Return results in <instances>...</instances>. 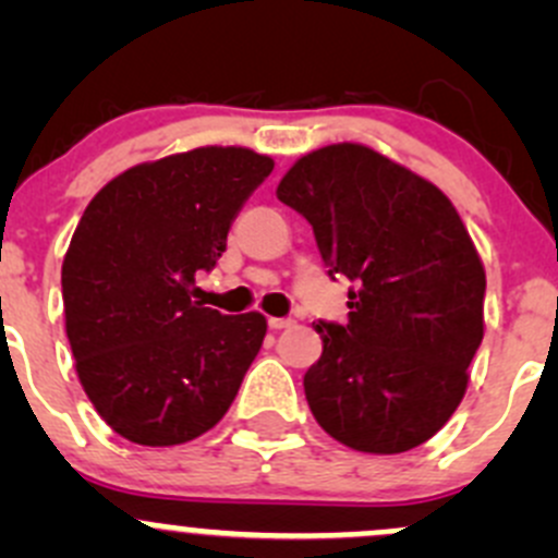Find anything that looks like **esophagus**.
<instances>
[{
    "label": "esophagus",
    "mask_w": 558,
    "mask_h": 558,
    "mask_svg": "<svg viewBox=\"0 0 558 558\" xmlns=\"http://www.w3.org/2000/svg\"><path fill=\"white\" fill-rule=\"evenodd\" d=\"M267 324H269V329L278 331V329H289V326H294V320H291V318H269Z\"/></svg>",
    "instance_id": "esophagus-1"
}]
</instances>
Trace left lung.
Returning <instances> with one entry per match:
<instances>
[{"instance_id":"obj_1","label":"left lung","mask_w":558,"mask_h":558,"mask_svg":"<svg viewBox=\"0 0 558 558\" xmlns=\"http://www.w3.org/2000/svg\"><path fill=\"white\" fill-rule=\"evenodd\" d=\"M278 199L313 227L329 275L353 283L348 324L318 320L305 397L326 435L404 453L446 426L483 340L486 272L435 183L356 143L302 156Z\"/></svg>"}]
</instances>
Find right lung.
<instances>
[{"mask_svg": "<svg viewBox=\"0 0 558 558\" xmlns=\"http://www.w3.org/2000/svg\"><path fill=\"white\" fill-rule=\"evenodd\" d=\"M269 156L207 145L121 172L88 202L61 264L77 378L129 442L180 446L223 418L267 335L262 313L191 302Z\"/></svg>", "mask_w": 558, "mask_h": 558, "instance_id": "obj_1", "label": "right lung"}]
</instances>
